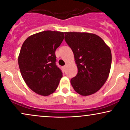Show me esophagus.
Returning a JSON list of instances; mask_svg holds the SVG:
<instances>
[{"mask_svg":"<svg viewBox=\"0 0 130 130\" xmlns=\"http://www.w3.org/2000/svg\"><path fill=\"white\" fill-rule=\"evenodd\" d=\"M62 68H63V70H65V68H67V65H64V66L62 67Z\"/></svg>","mask_w":130,"mask_h":130,"instance_id":"obj_1","label":"esophagus"}]
</instances>
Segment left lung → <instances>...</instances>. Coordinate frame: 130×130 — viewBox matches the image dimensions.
I'll return each mask as SVG.
<instances>
[{
	"label": "left lung",
	"instance_id": "8db88e82",
	"mask_svg": "<svg viewBox=\"0 0 130 130\" xmlns=\"http://www.w3.org/2000/svg\"><path fill=\"white\" fill-rule=\"evenodd\" d=\"M65 40L71 48L77 74L71 79L74 90L82 96L98 91L107 80L111 65L110 48L98 36L88 32H65Z\"/></svg>",
	"mask_w": 130,
	"mask_h": 130
}]
</instances>
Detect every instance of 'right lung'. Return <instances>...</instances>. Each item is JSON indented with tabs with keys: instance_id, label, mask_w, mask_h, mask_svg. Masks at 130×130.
<instances>
[{
	"instance_id": "add662e5",
	"label": "right lung",
	"mask_w": 130,
	"mask_h": 130,
	"mask_svg": "<svg viewBox=\"0 0 130 130\" xmlns=\"http://www.w3.org/2000/svg\"><path fill=\"white\" fill-rule=\"evenodd\" d=\"M64 32L45 31L33 34L23 42L18 63L23 80L31 90L42 96L55 91L62 77L56 65V50Z\"/></svg>"
}]
</instances>
